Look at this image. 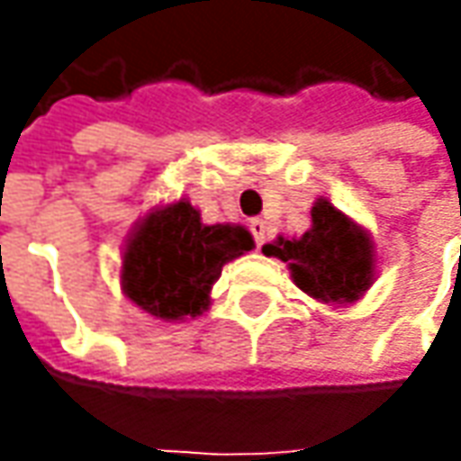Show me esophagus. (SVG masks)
Instances as JSON below:
<instances>
[{
    "instance_id": "esophagus-1",
    "label": "esophagus",
    "mask_w": 461,
    "mask_h": 461,
    "mask_svg": "<svg viewBox=\"0 0 461 461\" xmlns=\"http://www.w3.org/2000/svg\"><path fill=\"white\" fill-rule=\"evenodd\" d=\"M249 228H251V236L257 240V246H264V240L269 236V225L264 221H258V218H254V221L249 222Z\"/></svg>"
}]
</instances>
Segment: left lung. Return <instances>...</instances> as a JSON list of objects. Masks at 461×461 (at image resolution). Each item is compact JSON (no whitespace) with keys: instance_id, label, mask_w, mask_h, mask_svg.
<instances>
[{"instance_id":"8db88e82","label":"left lung","mask_w":461,"mask_h":461,"mask_svg":"<svg viewBox=\"0 0 461 461\" xmlns=\"http://www.w3.org/2000/svg\"><path fill=\"white\" fill-rule=\"evenodd\" d=\"M312 228L300 239L267 243V257L287 261L294 285L323 303L359 300L375 276V246L354 221L328 200L312 207Z\"/></svg>"}]
</instances>
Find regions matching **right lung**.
<instances>
[{"instance_id":"1","label":"right lung","mask_w":461,"mask_h":461,"mask_svg":"<svg viewBox=\"0 0 461 461\" xmlns=\"http://www.w3.org/2000/svg\"><path fill=\"white\" fill-rule=\"evenodd\" d=\"M254 249L240 225H204L186 200L138 222L122 254V290L161 321L194 318L210 305L222 267Z\"/></svg>"}]
</instances>
